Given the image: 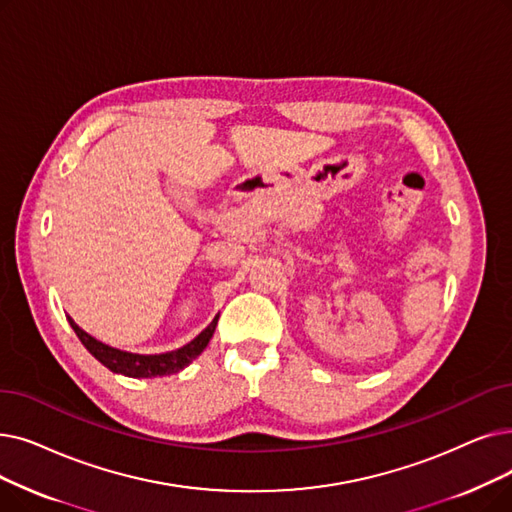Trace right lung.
Here are the masks:
<instances>
[{
	"label": "right lung",
	"mask_w": 512,
	"mask_h": 512,
	"mask_svg": "<svg viewBox=\"0 0 512 512\" xmlns=\"http://www.w3.org/2000/svg\"><path fill=\"white\" fill-rule=\"evenodd\" d=\"M217 318H213V322L196 335L190 343H186L184 347L175 349V351H167V353H154V355H144V353H131V351H123L117 347H110L98 339H94L92 335H87L85 330H81L73 318H69L71 328L75 330V335L79 337V341L83 343V347L90 351L94 358L106 366L110 372L115 374H123L129 376V379H152V376H167V374H175L184 370L186 366H190L198 355H201L217 326Z\"/></svg>",
	"instance_id": "1"
}]
</instances>
